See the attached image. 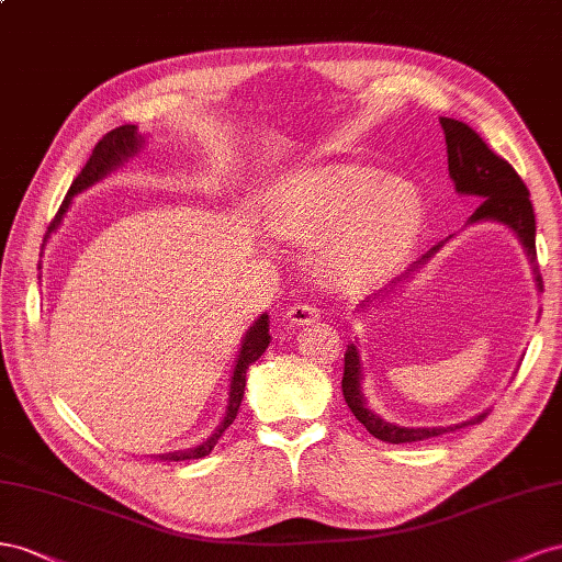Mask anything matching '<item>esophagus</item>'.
Segmentation results:
<instances>
[{
  "mask_svg": "<svg viewBox=\"0 0 562 562\" xmlns=\"http://www.w3.org/2000/svg\"><path fill=\"white\" fill-rule=\"evenodd\" d=\"M284 319L296 327L311 325V323H315V319H319V308H315L313 303H294V306L286 308Z\"/></svg>",
  "mask_w": 562,
  "mask_h": 562,
  "instance_id": "obj_1",
  "label": "esophagus"
}]
</instances>
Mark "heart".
Listing matches in <instances>:
<instances>
[{"instance_id": "b5f03b06", "label": "heart", "mask_w": 562, "mask_h": 562, "mask_svg": "<svg viewBox=\"0 0 562 562\" xmlns=\"http://www.w3.org/2000/svg\"><path fill=\"white\" fill-rule=\"evenodd\" d=\"M268 237L315 245L313 270L329 286H358L386 276L409 254L424 223L412 181L358 162L301 167L259 202Z\"/></svg>"}]
</instances>
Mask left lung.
Here are the masks:
<instances>
[{
	"label": "left lung",
	"instance_id": "obj_1",
	"mask_svg": "<svg viewBox=\"0 0 562 562\" xmlns=\"http://www.w3.org/2000/svg\"><path fill=\"white\" fill-rule=\"evenodd\" d=\"M442 132H445V143H447V167H450V179L454 181V190L459 195H469L475 198L480 204L477 210L473 212V216L469 218V226L473 223H502L508 231L516 233V237L520 239V245L525 249L527 261L532 266V276H535V284L537 290L543 292L541 284V276H539V266H537V223H535V210L530 202V190L522 183L520 176L516 173L504 157H499L496 153H492L487 148V143L480 138L469 124H463L459 120L452 117H440ZM447 239H442L440 245L432 247L428 254H424L419 261H416L409 272H405L403 278H397L395 282H391V286L381 290L379 294H374L372 299L362 301L358 308L370 311L372 303H383V299H389L395 286L405 284L409 280V276H414L416 270L424 268L432 256H436ZM362 379H364V367H362V358H360V348L358 341L348 344L346 358H344V397L346 405L350 407V412L356 414V419L372 432L374 438L383 440V442H419V440H428L442 436V432H450L463 426H473L480 424L490 414V409L475 414L473 419L461 422V424H452V426H400V424H391L386 419H381L376 412L370 409L367 405V397L362 393Z\"/></svg>",
	"mask_w": 562,
	"mask_h": 562
}]
</instances>
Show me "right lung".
Listing matches in <instances>:
<instances>
[{
    "label": "right lung",
    "instance_id": "1",
    "mask_svg": "<svg viewBox=\"0 0 562 562\" xmlns=\"http://www.w3.org/2000/svg\"><path fill=\"white\" fill-rule=\"evenodd\" d=\"M143 146H146V136L138 134V126L136 124H124L117 126V130L108 132L99 143H95V148L91 153V157L87 159L85 169L79 171L77 179L72 181L70 190L66 200H63L60 210L56 214V218L52 221L49 231L44 235V243L52 237V233L58 231L63 216L68 214L72 198L79 195V192H85L87 188H91L93 183L103 181L105 176H110L112 171H117L120 167H124L130 159H134ZM44 247V245H42ZM270 319L268 313L259 315L254 319V325L247 329V334L243 336V346L237 350V358H235V367H233V374H231V386H228V405H226V414H223L221 424L216 426V430L212 432L210 438L202 440L195 447H188V450H176V452H167V454H153L157 461H188V459H202L214 450V445L218 442V438L226 432V428L235 422L237 409L243 405V397H245V386H247V370L249 367L259 360L268 344H270Z\"/></svg>",
    "mask_w": 562,
    "mask_h": 562
}]
</instances>
